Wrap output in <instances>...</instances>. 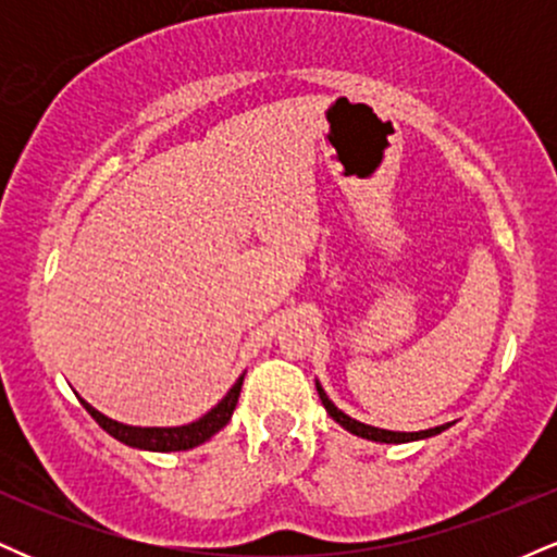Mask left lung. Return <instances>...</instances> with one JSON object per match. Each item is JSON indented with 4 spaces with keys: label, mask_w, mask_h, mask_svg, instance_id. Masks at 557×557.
<instances>
[{
    "label": "left lung",
    "mask_w": 557,
    "mask_h": 557,
    "mask_svg": "<svg viewBox=\"0 0 557 557\" xmlns=\"http://www.w3.org/2000/svg\"><path fill=\"white\" fill-rule=\"evenodd\" d=\"M317 382V393H319V400H322L324 411L330 413L332 419L337 421V424L343 426L345 432L356 434V437H363V440H372V443H387V445H400V443H417V440H426V437H434V434L445 432L447 426H453L456 421H447V424H440V426H432V430H421V432H393V430H380V426H372V424H363V421L348 417V413L341 411V408L335 406V403L330 400V395L324 393L322 382Z\"/></svg>",
    "instance_id": "8db88e82"
}]
</instances>
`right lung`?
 Returning <instances> with one entry per match:
<instances>
[{"label": "right lung", "mask_w": 557, "mask_h": 557, "mask_svg": "<svg viewBox=\"0 0 557 557\" xmlns=\"http://www.w3.org/2000/svg\"><path fill=\"white\" fill-rule=\"evenodd\" d=\"M243 372L235 385L227 389L225 398L216 403L214 408H209L201 419L190 421V424H181V426H136V424H123V421L104 417L101 411H96L91 403H83L88 413L96 419V424L101 426L107 434H112L114 440L127 447H138V450H151V453H175V450H190V447H198L207 443L209 437H214L222 426L233 419L235 403L240 398V387H243ZM78 395V393H75Z\"/></svg>", "instance_id": "1"}]
</instances>
